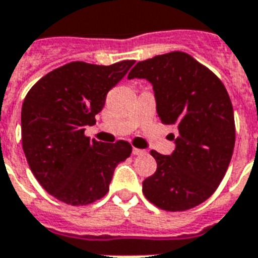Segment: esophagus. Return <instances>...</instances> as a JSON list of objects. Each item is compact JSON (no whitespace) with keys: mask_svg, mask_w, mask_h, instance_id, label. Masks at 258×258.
Wrapping results in <instances>:
<instances>
[{"mask_svg":"<svg viewBox=\"0 0 258 258\" xmlns=\"http://www.w3.org/2000/svg\"><path fill=\"white\" fill-rule=\"evenodd\" d=\"M133 154L134 155H143V154H146V151L141 150V149H137V147H134Z\"/></svg>","mask_w":258,"mask_h":258,"instance_id":"obj_1","label":"esophagus"}]
</instances>
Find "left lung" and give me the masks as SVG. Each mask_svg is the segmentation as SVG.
Masks as SVG:
<instances>
[{
  "mask_svg": "<svg viewBox=\"0 0 258 258\" xmlns=\"http://www.w3.org/2000/svg\"><path fill=\"white\" fill-rule=\"evenodd\" d=\"M133 78L150 82L161 121L178 130L172 154L150 151L157 170L143 181V194L165 211L199 206L219 186L233 155L234 112L225 85L182 51L138 62Z\"/></svg>",
  "mask_w": 258,
  "mask_h": 258,
  "instance_id": "1",
  "label": "left lung"
}]
</instances>
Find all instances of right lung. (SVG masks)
Instances as JSON below:
<instances>
[{
    "instance_id": "add662e5",
    "label": "right lung",
    "mask_w": 258,
    "mask_h": 258,
    "mask_svg": "<svg viewBox=\"0 0 258 258\" xmlns=\"http://www.w3.org/2000/svg\"><path fill=\"white\" fill-rule=\"evenodd\" d=\"M135 60L111 66L72 62L40 78L21 108L23 150L33 176L60 202L86 206L109 190L117 165L128 158V142H97L85 137L107 93Z\"/></svg>"
}]
</instances>
